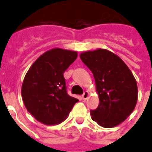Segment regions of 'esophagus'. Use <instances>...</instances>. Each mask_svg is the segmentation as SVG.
I'll return each instance as SVG.
<instances>
[{"mask_svg": "<svg viewBox=\"0 0 152 152\" xmlns=\"http://www.w3.org/2000/svg\"><path fill=\"white\" fill-rule=\"evenodd\" d=\"M88 96H89V93H88V91H85L84 92V94H82V99H86L88 98Z\"/></svg>", "mask_w": 152, "mask_h": 152, "instance_id": "34e87169", "label": "esophagus"}]
</instances>
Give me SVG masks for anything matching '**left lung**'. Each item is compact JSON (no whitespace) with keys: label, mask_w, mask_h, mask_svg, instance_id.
<instances>
[{"label":"left lung","mask_w":152,"mask_h":152,"mask_svg":"<svg viewBox=\"0 0 152 152\" xmlns=\"http://www.w3.org/2000/svg\"><path fill=\"white\" fill-rule=\"evenodd\" d=\"M80 58L94 76L99 94L98 108L91 110L92 119L104 128L124 122L135 109L137 85L128 66L106 49L82 53Z\"/></svg>","instance_id":"1"}]
</instances>
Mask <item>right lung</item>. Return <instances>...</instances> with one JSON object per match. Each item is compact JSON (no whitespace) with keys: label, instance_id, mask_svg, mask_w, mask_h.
<instances>
[{"label":"right lung","instance_id":"obj_1","mask_svg":"<svg viewBox=\"0 0 152 152\" xmlns=\"http://www.w3.org/2000/svg\"><path fill=\"white\" fill-rule=\"evenodd\" d=\"M76 58V52L53 48L41 55L26 73L21 89L23 101L40 123L61 124L78 102L67 94L63 76Z\"/></svg>","mask_w":152,"mask_h":152}]
</instances>
